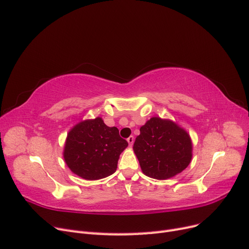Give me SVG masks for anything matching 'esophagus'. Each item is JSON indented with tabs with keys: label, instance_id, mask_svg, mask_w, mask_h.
<instances>
[{
	"label": "esophagus",
	"instance_id": "1",
	"mask_svg": "<svg viewBox=\"0 0 249 249\" xmlns=\"http://www.w3.org/2000/svg\"><path fill=\"white\" fill-rule=\"evenodd\" d=\"M126 140H127V142H129V145L132 146L133 143H134V136H130Z\"/></svg>",
	"mask_w": 249,
	"mask_h": 249
}]
</instances>
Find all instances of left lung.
Masks as SVG:
<instances>
[{
	"instance_id": "left-lung-1",
	"label": "left lung",
	"mask_w": 249,
	"mask_h": 249,
	"mask_svg": "<svg viewBox=\"0 0 249 249\" xmlns=\"http://www.w3.org/2000/svg\"><path fill=\"white\" fill-rule=\"evenodd\" d=\"M133 149L142 172L156 179L177 176L192 159L189 134L172 120L160 117H152L140 127Z\"/></svg>"
}]
</instances>
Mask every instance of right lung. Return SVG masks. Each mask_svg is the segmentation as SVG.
<instances>
[{
  "label": "right lung",
  "mask_w": 249,
  "mask_h": 249,
  "mask_svg": "<svg viewBox=\"0 0 249 249\" xmlns=\"http://www.w3.org/2000/svg\"><path fill=\"white\" fill-rule=\"evenodd\" d=\"M126 146L116 126L110 127L96 117L79 123L69 132L63 158L74 175L94 180L116 171L119 155Z\"/></svg>",
  "instance_id": "add662e5"
}]
</instances>
